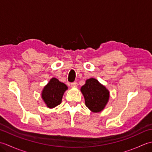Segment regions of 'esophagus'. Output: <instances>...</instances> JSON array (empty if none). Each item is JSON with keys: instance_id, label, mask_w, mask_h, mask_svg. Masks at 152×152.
<instances>
[{"instance_id": "esophagus-1", "label": "esophagus", "mask_w": 152, "mask_h": 152, "mask_svg": "<svg viewBox=\"0 0 152 152\" xmlns=\"http://www.w3.org/2000/svg\"><path fill=\"white\" fill-rule=\"evenodd\" d=\"M70 86H71V87H77V86H78V83L76 82L70 83Z\"/></svg>"}]
</instances>
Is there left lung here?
I'll return each instance as SVG.
<instances>
[{"mask_svg": "<svg viewBox=\"0 0 152 152\" xmlns=\"http://www.w3.org/2000/svg\"><path fill=\"white\" fill-rule=\"evenodd\" d=\"M81 91L84 96L86 106L92 112L102 110L108 101L109 91L95 78L87 80Z\"/></svg>", "mask_w": 152, "mask_h": 152, "instance_id": "obj_1", "label": "left lung"}]
</instances>
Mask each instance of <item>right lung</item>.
<instances>
[{"mask_svg": "<svg viewBox=\"0 0 152 152\" xmlns=\"http://www.w3.org/2000/svg\"><path fill=\"white\" fill-rule=\"evenodd\" d=\"M64 83L53 78L44 87L42 93V97L48 107L54 108L61 104L64 92L67 89Z\"/></svg>", "mask_w": 152, "mask_h": 152, "instance_id": "1", "label": "right lung"}]
</instances>
